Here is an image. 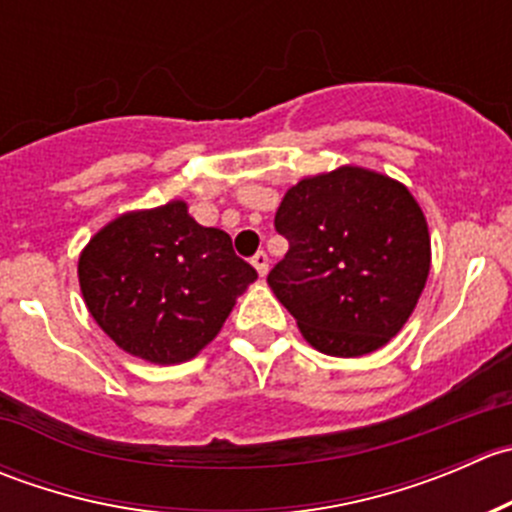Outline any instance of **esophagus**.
Wrapping results in <instances>:
<instances>
[{
  "instance_id": "esophagus-1",
  "label": "esophagus",
  "mask_w": 512,
  "mask_h": 512,
  "mask_svg": "<svg viewBox=\"0 0 512 512\" xmlns=\"http://www.w3.org/2000/svg\"><path fill=\"white\" fill-rule=\"evenodd\" d=\"M252 265H255V270L260 272V277H265L267 270H270V257H267V252L265 250L255 252V255H252Z\"/></svg>"
}]
</instances>
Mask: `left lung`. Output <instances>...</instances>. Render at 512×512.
<instances>
[{
  "mask_svg": "<svg viewBox=\"0 0 512 512\" xmlns=\"http://www.w3.org/2000/svg\"><path fill=\"white\" fill-rule=\"evenodd\" d=\"M275 230L289 247L267 282L314 349L361 356L396 337L431 270L426 218L404 185L364 168L299 180Z\"/></svg>",
  "mask_w": 512,
  "mask_h": 512,
  "instance_id": "obj_1",
  "label": "left lung"
}]
</instances>
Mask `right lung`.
<instances>
[{
  "mask_svg": "<svg viewBox=\"0 0 512 512\" xmlns=\"http://www.w3.org/2000/svg\"><path fill=\"white\" fill-rule=\"evenodd\" d=\"M257 272L230 235L203 227L180 200L103 227L79 260L86 307L123 349L153 364L193 359L213 342Z\"/></svg>",
  "mask_w": 512,
  "mask_h": 512,
  "instance_id": "1",
  "label": "right lung"
}]
</instances>
